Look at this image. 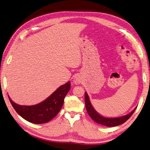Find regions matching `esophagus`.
Returning <instances> with one entry per match:
<instances>
[{"label": "esophagus", "mask_w": 150, "mask_h": 150, "mask_svg": "<svg viewBox=\"0 0 150 150\" xmlns=\"http://www.w3.org/2000/svg\"><path fill=\"white\" fill-rule=\"evenodd\" d=\"M80 79H79V78L78 77H75V79H74V83L75 84H79V83H80Z\"/></svg>", "instance_id": "1"}]
</instances>
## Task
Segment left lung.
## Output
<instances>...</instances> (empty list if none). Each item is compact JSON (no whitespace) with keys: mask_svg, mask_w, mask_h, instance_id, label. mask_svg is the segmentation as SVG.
<instances>
[{"mask_svg":"<svg viewBox=\"0 0 150 150\" xmlns=\"http://www.w3.org/2000/svg\"><path fill=\"white\" fill-rule=\"evenodd\" d=\"M85 107L89 115L91 117L93 120L95 121L96 123H99V124L105 125L107 127H115L117 125L123 124L129 119L132 114L134 113V111L137 108H135L130 113L127 115L123 116L120 117H115V118H107L104 117L103 116L99 115V113L96 112L94 108L91 105V102H90L89 96L86 92L85 93Z\"/></svg>","mask_w":150,"mask_h":150,"instance_id":"left-lung-1","label":"left lung"}]
</instances>
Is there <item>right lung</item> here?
I'll use <instances>...</instances> for the list:
<instances>
[{
	"label": "right lung",
	"instance_id": "1",
	"mask_svg": "<svg viewBox=\"0 0 150 150\" xmlns=\"http://www.w3.org/2000/svg\"><path fill=\"white\" fill-rule=\"evenodd\" d=\"M70 88L71 83L69 81L59 87L45 101L35 105H20L8 98L13 108L23 119L30 123L41 124L49 122L57 115Z\"/></svg>",
	"mask_w": 150,
	"mask_h": 150
}]
</instances>
